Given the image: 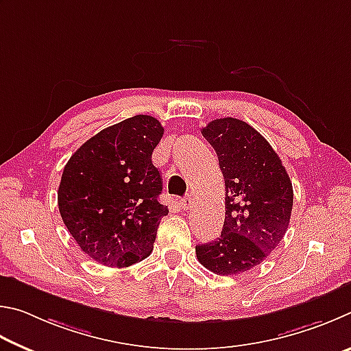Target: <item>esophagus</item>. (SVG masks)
<instances>
[{"label":"esophagus","instance_id":"esophagus-1","mask_svg":"<svg viewBox=\"0 0 351 351\" xmlns=\"http://www.w3.org/2000/svg\"><path fill=\"white\" fill-rule=\"evenodd\" d=\"M180 205H182V208H185V210H191L194 205V199L191 197V195H186V197H183L180 200Z\"/></svg>","mask_w":351,"mask_h":351}]
</instances>
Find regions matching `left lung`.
I'll return each instance as SVG.
<instances>
[{"label":"left lung","instance_id":"8db88e82","mask_svg":"<svg viewBox=\"0 0 351 351\" xmlns=\"http://www.w3.org/2000/svg\"><path fill=\"white\" fill-rule=\"evenodd\" d=\"M202 135L216 151L225 179V222L216 241L197 245L195 254L213 273L241 274L284 239L293 210L291 180L271 145L248 123L217 119Z\"/></svg>","mask_w":351,"mask_h":351}]
</instances>
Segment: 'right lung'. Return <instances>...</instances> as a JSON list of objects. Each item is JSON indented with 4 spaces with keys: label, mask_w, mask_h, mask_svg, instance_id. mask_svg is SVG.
Instances as JSON below:
<instances>
[{
    "label": "right lung",
    "mask_w": 351,
    "mask_h": 351,
    "mask_svg": "<svg viewBox=\"0 0 351 351\" xmlns=\"http://www.w3.org/2000/svg\"><path fill=\"white\" fill-rule=\"evenodd\" d=\"M165 129L134 115L103 129L66 163L58 186L61 219L78 247L106 267L125 268L152 253L168 206L152 151Z\"/></svg>",
    "instance_id": "right-lung-1"
}]
</instances>
